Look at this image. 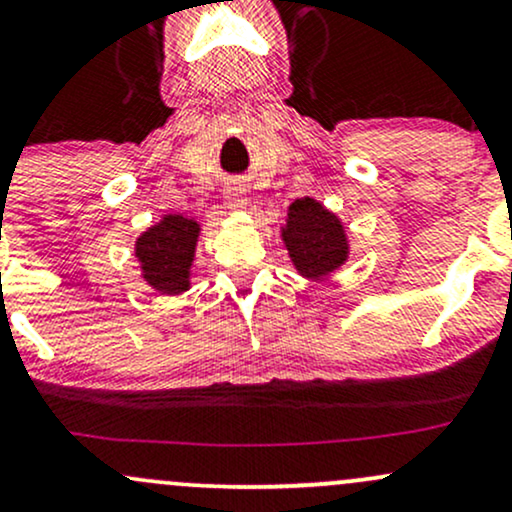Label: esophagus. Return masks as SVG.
<instances>
[{"instance_id": "1", "label": "esophagus", "mask_w": 512, "mask_h": 512, "mask_svg": "<svg viewBox=\"0 0 512 512\" xmlns=\"http://www.w3.org/2000/svg\"><path fill=\"white\" fill-rule=\"evenodd\" d=\"M225 206L230 210H246V206H249V196L244 194V189L234 186V189H227Z\"/></svg>"}]
</instances>
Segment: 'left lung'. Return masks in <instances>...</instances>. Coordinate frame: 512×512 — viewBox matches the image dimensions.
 Masks as SVG:
<instances>
[{"label":"left lung","mask_w":512,"mask_h":512,"mask_svg":"<svg viewBox=\"0 0 512 512\" xmlns=\"http://www.w3.org/2000/svg\"><path fill=\"white\" fill-rule=\"evenodd\" d=\"M280 239L294 270L306 280L333 275L345 266L352 249L340 215L311 196L290 203L285 225H280Z\"/></svg>","instance_id":"obj_1"}]
</instances>
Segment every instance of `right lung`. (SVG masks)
Segmentation results:
<instances>
[{"instance_id":"add662e5","label":"right lung","mask_w":512,"mask_h":512,"mask_svg":"<svg viewBox=\"0 0 512 512\" xmlns=\"http://www.w3.org/2000/svg\"><path fill=\"white\" fill-rule=\"evenodd\" d=\"M198 237L201 222L179 213L162 215L155 225L138 234L134 256L141 268V278L150 290L167 297L191 290Z\"/></svg>"}]
</instances>
